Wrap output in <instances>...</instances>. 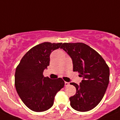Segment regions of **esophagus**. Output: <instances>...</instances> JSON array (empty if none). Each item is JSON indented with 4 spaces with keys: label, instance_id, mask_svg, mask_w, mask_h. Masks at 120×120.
Returning a JSON list of instances; mask_svg holds the SVG:
<instances>
[{
    "label": "esophagus",
    "instance_id": "34e87169",
    "mask_svg": "<svg viewBox=\"0 0 120 120\" xmlns=\"http://www.w3.org/2000/svg\"><path fill=\"white\" fill-rule=\"evenodd\" d=\"M64 85H65V86H69V82H64Z\"/></svg>",
    "mask_w": 120,
    "mask_h": 120
}]
</instances>
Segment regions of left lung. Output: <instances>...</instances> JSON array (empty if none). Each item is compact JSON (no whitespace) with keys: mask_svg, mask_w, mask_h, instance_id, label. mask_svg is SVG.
Returning a JSON list of instances; mask_svg holds the SVG:
<instances>
[{"mask_svg":"<svg viewBox=\"0 0 120 120\" xmlns=\"http://www.w3.org/2000/svg\"><path fill=\"white\" fill-rule=\"evenodd\" d=\"M60 48L69 54L73 71L83 80L76 87V94L69 98L72 108L87 112L96 107L104 97L109 82V68L103 57L94 49L83 43H64Z\"/></svg>","mask_w":120,"mask_h":120,"instance_id":"obj_1","label":"left lung"}]
</instances>
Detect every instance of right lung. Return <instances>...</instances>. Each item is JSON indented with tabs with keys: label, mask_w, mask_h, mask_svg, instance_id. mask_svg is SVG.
Masks as SVG:
<instances>
[{
	"label": "right lung",
	"mask_w": 120,
	"mask_h": 120,
	"mask_svg": "<svg viewBox=\"0 0 120 120\" xmlns=\"http://www.w3.org/2000/svg\"><path fill=\"white\" fill-rule=\"evenodd\" d=\"M62 43L44 42L27 52L17 66L15 86L22 101L34 112H43L52 107L57 93L64 86L63 79L45 77L49 65L50 54Z\"/></svg>",
	"instance_id": "obj_1"
}]
</instances>
